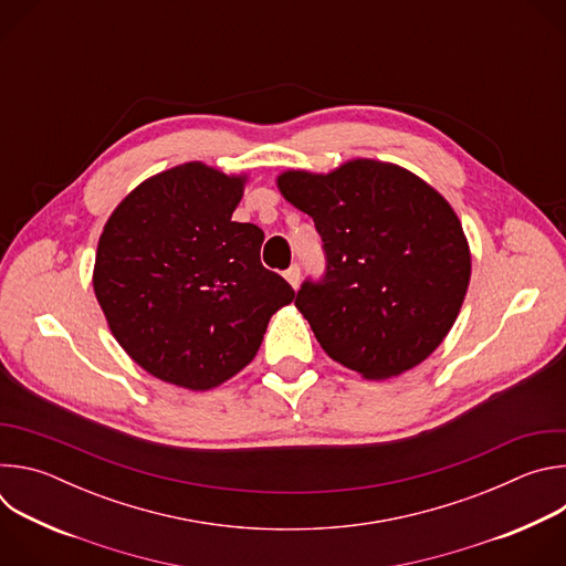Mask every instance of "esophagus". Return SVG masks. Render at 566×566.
<instances>
[{
	"label": "esophagus",
	"instance_id": "obj_1",
	"mask_svg": "<svg viewBox=\"0 0 566 566\" xmlns=\"http://www.w3.org/2000/svg\"><path fill=\"white\" fill-rule=\"evenodd\" d=\"M284 277H286V282H289L293 289H297V286H300V266H297V264H291V266L286 269Z\"/></svg>",
	"mask_w": 566,
	"mask_h": 566
}]
</instances>
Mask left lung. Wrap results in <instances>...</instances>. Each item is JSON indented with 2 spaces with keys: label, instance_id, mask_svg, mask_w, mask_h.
<instances>
[{
  "label": "left lung",
  "instance_id": "obj_1",
  "mask_svg": "<svg viewBox=\"0 0 566 566\" xmlns=\"http://www.w3.org/2000/svg\"><path fill=\"white\" fill-rule=\"evenodd\" d=\"M322 237L327 269L295 306L336 363L369 380L423 363L448 336L470 282V249L450 203L417 175L356 158L329 175L277 177Z\"/></svg>",
  "mask_w": 566,
  "mask_h": 566
}]
</instances>
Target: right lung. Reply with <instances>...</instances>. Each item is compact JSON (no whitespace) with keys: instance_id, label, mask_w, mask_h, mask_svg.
Returning a JSON list of instances; mask_svg holds the SVG:
<instances>
[{"instance_id":"obj_1","label":"right lung","mask_w":566,"mask_h":566,"mask_svg":"<svg viewBox=\"0 0 566 566\" xmlns=\"http://www.w3.org/2000/svg\"><path fill=\"white\" fill-rule=\"evenodd\" d=\"M247 177L184 164L143 181L98 241L94 291L118 345L151 376L212 389L258 354L291 284L262 266V228L232 221Z\"/></svg>"}]
</instances>
